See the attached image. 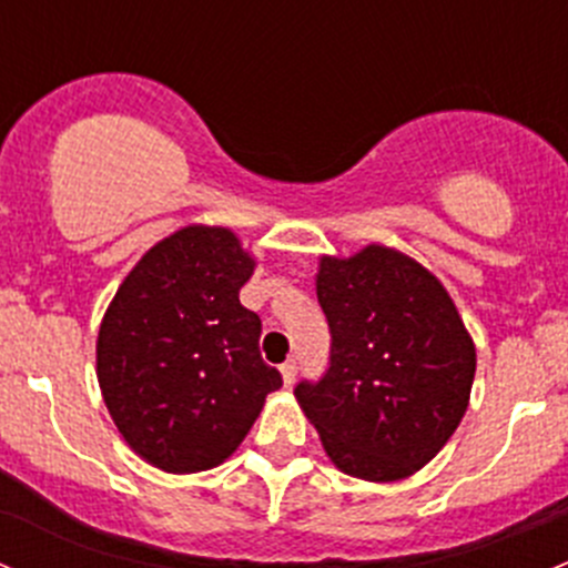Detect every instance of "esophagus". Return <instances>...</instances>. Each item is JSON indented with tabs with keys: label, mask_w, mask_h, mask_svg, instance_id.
<instances>
[{
	"label": "esophagus",
	"mask_w": 568,
	"mask_h": 568,
	"mask_svg": "<svg viewBox=\"0 0 568 568\" xmlns=\"http://www.w3.org/2000/svg\"><path fill=\"white\" fill-rule=\"evenodd\" d=\"M280 376H283L285 387L294 385V379H296V363H294V359H288V363L280 365Z\"/></svg>",
	"instance_id": "obj_1"
}]
</instances>
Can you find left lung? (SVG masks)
Listing matches in <instances>:
<instances>
[{
    "label": "left lung",
    "instance_id": "obj_1",
    "mask_svg": "<svg viewBox=\"0 0 568 568\" xmlns=\"http://www.w3.org/2000/svg\"><path fill=\"white\" fill-rule=\"evenodd\" d=\"M318 305L329 371L294 395L326 456L352 478L415 475L459 428L475 379V343L454 300L415 257L368 244L321 255Z\"/></svg>",
    "mask_w": 568,
    "mask_h": 568
}]
</instances>
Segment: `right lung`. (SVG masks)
I'll list each match as a JSON object with an SVG mask.
<instances>
[{
	"mask_svg": "<svg viewBox=\"0 0 568 568\" xmlns=\"http://www.w3.org/2000/svg\"><path fill=\"white\" fill-rule=\"evenodd\" d=\"M255 266L231 227L186 225L136 261L101 318L95 376L109 415L164 473L231 459L283 385L257 352L261 318L239 302Z\"/></svg>",
	"mask_w": 568,
	"mask_h": 568,
	"instance_id": "add662e5",
	"label": "right lung"
}]
</instances>
